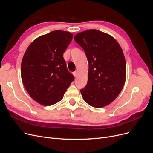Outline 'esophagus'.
<instances>
[{
	"instance_id": "esophagus-1",
	"label": "esophagus",
	"mask_w": 153,
	"mask_h": 153,
	"mask_svg": "<svg viewBox=\"0 0 153 153\" xmlns=\"http://www.w3.org/2000/svg\"><path fill=\"white\" fill-rule=\"evenodd\" d=\"M73 75L75 76H78V71H74V72L73 73Z\"/></svg>"
}]
</instances>
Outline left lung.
<instances>
[{"mask_svg":"<svg viewBox=\"0 0 153 153\" xmlns=\"http://www.w3.org/2000/svg\"><path fill=\"white\" fill-rule=\"evenodd\" d=\"M89 62L87 84L80 90L87 103L96 108L109 105L121 92L126 80L123 50L113 37L96 29L74 37Z\"/></svg>","mask_w":153,"mask_h":153,"instance_id":"obj_1","label":"left lung"}]
</instances>
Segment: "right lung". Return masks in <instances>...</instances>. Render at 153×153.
Wrapping results in <instances>:
<instances>
[{
    "instance_id": "right-lung-1",
    "label": "right lung",
    "mask_w": 153,
    "mask_h": 153,
    "mask_svg": "<svg viewBox=\"0 0 153 153\" xmlns=\"http://www.w3.org/2000/svg\"><path fill=\"white\" fill-rule=\"evenodd\" d=\"M73 38L70 32L55 30L36 39L27 49L21 65V76L32 98L45 105L61 101L74 80L63 53Z\"/></svg>"
}]
</instances>
